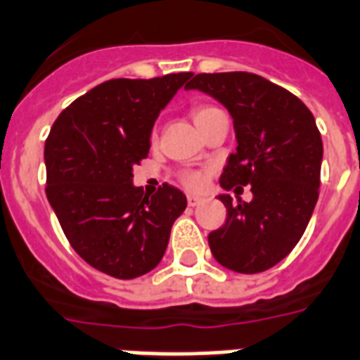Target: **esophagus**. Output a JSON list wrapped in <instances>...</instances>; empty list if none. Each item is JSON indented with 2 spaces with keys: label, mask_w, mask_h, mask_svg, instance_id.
<instances>
[{
  "label": "esophagus",
  "mask_w": 360,
  "mask_h": 360,
  "mask_svg": "<svg viewBox=\"0 0 360 360\" xmlns=\"http://www.w3.org/2000/svg\"><path fill=\"white\" fill-rule=\"evenodd\" d=\"M186 202H188V205H191V207H196V205L202 204L204 200L200 198V196H194V194H188V196H186Z\"/></svg>",
  "instance_id": "obj_1"
}]
</instances>
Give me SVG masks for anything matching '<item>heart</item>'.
<instances>
[{
  "label": "heart",
  "mask_w": 360,
  "mask_h": 360,
  "mask_svg": "<svg viewBox=\"0 0 360 360\" xmlns=\"http://www.w3.org/2000/svg\"><path fill=\"white\" fill-rule=\"evenodd\" d=\"M215 111V107L211 105H196L192 107V119H194V124L198 126L202 120L207 117L210 113ZM179 181L186 188H191V191H200V188H204L205 185V174L204 172H198V169H186L183 174L179 175Z\"/></svg>",
  "instance_id": "heart-1"
}]
</instances>
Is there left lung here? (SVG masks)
I'll list each match as a JSON object with an SVG mask.
<instances>
[{"instance_id": "obj_1", "label": "left lung", "mask_w": 360, "mask_h": 360, "mask_svg": "<svg viewBox=\"0 0 360 360\" xmlns=\"http://www.w3.org/2000/svg\"><path fill=\"white\" fill-rule=\"evenodd\" d=\"M185 89L230 111L238 147L221 185L253 192L251 202L219 196L226 221L207 236L211 253L229 270L260 274L295 249L319 198L323 141L314 115L289 90L247 71L191 75Z\"/></svg>"}]
</instances>
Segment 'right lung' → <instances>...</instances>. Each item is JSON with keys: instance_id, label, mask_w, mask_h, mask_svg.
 <instances>
[{"instance_id": "add662e5", "label": "right lung", "mask_w": 360, "mask_h": 360, "mask_svg": "<svg viewBox=\"0 0 360 360\" xmlns=\"http://www.w3.org/2000/svg\"><path fill=\"white\" fill-rule=\"evenodd\" d=\"M192 73L111 79L77 98L45 141L46 198L70 245L117 279L150 271L164 257L185 194L164 183L153 196L131 185L150 130Z\"/></svg>"}]
</instances>
